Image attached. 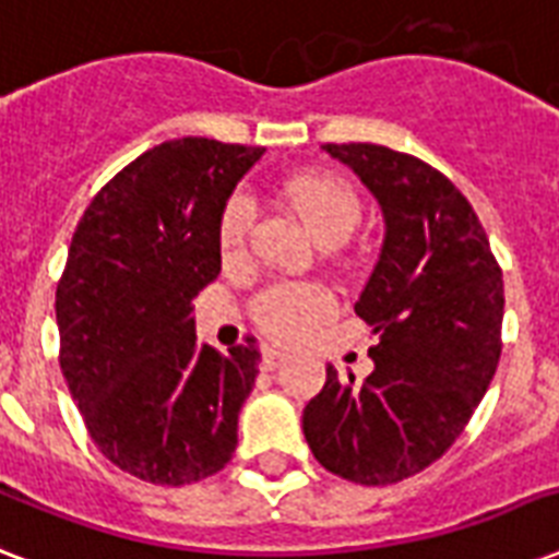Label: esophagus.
<instances>
[{
  "label": "esophagus",
  "mask_w": 559,
  "mask_h": 559,
  "mask_svg": "<svg viewBox=\"0 0 559 559\" xmlns=\"http://www.w3.org/2000/svg\"><path fill=\"white\" fill-rule=\"evenodd\" d=\"M261 362H263V368H278L281 362H287V354H284V350H278V348H270V345H266V348L261 350Z\"/></svg>",
  "instance_id": "esophagus-1"
}]
</instances>
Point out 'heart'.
I'll return each instance as SVG.
<instances>
[{
	"label": "heart",
	"mask_w": 559,
	"mask_h": 559,
	"mask_svg": "<svg viewBox=\"0 0 559 559\" xmlns=\"http://www.w3.org/2000/svg\"><path fill=\"white\" fill-rule=\"evenodd\" d=\"M284 200L322 243L345 240L359 219V197L345 179L333 174H298L284 182ZM252 226V200L246 193L228 197L219 214V249L226 258L240 254ZM333 313V296L319 284H281L258 301L263 331L275 340L296 342Z\"/></svg>",
	"instance_id": "heart-1"
}]
</instances>
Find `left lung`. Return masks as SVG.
<instances>
[{"label": "left lung", "instance_id": "obj_1", "mask_svg": "<svg viewBox=\"0 0 559 559\" xmlns=\"http://www.w3.org/2000/svg\"><path fill=\"white\" fill-rule=\"evenodd\" d=\"M380 202V258L354 305L377 336L357 382L328 366L305 406L316 461L357 485H394L450 450L493 380L504 287L464 193L426 162L382 144H324Z\"/></svg>", "mask_w": 559, "mask_h": 559}]
</instances>
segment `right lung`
Here are the masks:
<instances>
[{
  "mask_svg": "<svg viewBox=\"0 0 559 559\" xmlns=\"http://www.w3.org/2000/svg\"><path fill=\"white\" fill-rule=\"evenodd\" d=\"M263 147L174 139L100 188L57 284L60 368L116 467L151 485L214 476L258 377L254 340L197 345L191 301L219 275V214Z\"/></svg>",
  "mask_w": 559,
  "mask_h": 559,
  "instance_id": "add662e5",
  "label": "right lung"
}]
</instances>
